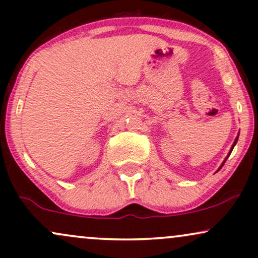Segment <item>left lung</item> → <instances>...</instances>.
Wrapping results in <instances>:
<instances>
[{
	"label": "left lung",
	"mask_w": 258,
	"mask_h": 258,
	"mask_svg": "<svg viewBox=\"0 0 258 258\" xmlns=\"http://www.w3.org/2000/svg\"><path fill=\"white\" fill-rule=\"evenodd\" d=\"M236 141H238V138H236V139H235V142H234V144H233V147H232V150H233V148H234V146H235ZM232 150H230V152H232ZM224 162H226V160H224ZM224 162H223V164H222V166H223V165H224ZM222 166H221V167H222ZM221 167H220V168H221Z\"/></svg>",
	"instance_id": "obj_1"
}]
</instances>
